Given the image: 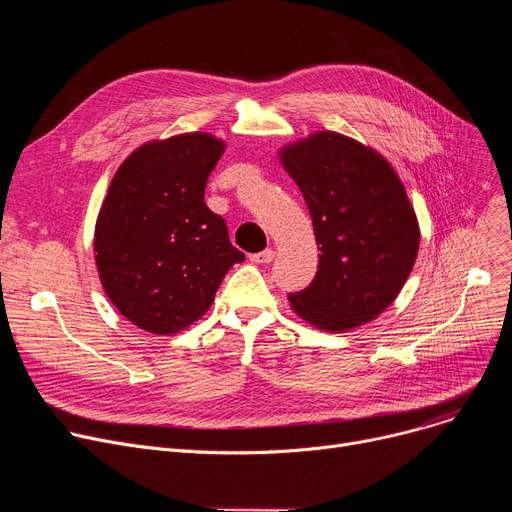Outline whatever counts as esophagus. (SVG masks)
Wrapping results in <instances>:
<instances>
[{
  "instance_id": "esophagus-1",
  "label": "esophagus",
  "mask_w": 512,
  "mask_h": 512,
  "mask_svg": "<svg viewBox=\"0 0 512 512\" xmlns=\"http://www.w3.org/2000/svg\"><path fill=\"white\" fill-rule=\"evenodd\" d=\"M274 257H276V253H274L272 249H265V251H261V253H253L249 259H251L253 263H270Z\"/></svg>"
}]
</instances>
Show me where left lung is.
<instances>
[{"instance_id": "8db88e82", "label": "left lung", "mask_w": 512, "mask_h": 512, "mask_svg": "<svg viewBox=\"0 0 512 512\" xmlns=\"http://www.w3.org/2000/svg\"><path fill=\"white\" fill-rule=\"evenodd\" d=\"M309 207L319 251L313 282L288 294L311 326L346 332L378 317L405 286L419 224L388 161L344 134L321 130L280 151Z\"/></svg>"}]
</instances>
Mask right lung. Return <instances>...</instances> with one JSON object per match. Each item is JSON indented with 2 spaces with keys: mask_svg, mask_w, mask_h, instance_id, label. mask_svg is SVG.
Masks as SVG:
<instances>
[{
  "mask_svg": "<svg viewBox=\"0 0 512 512\" xmlns=\"http://www.w3.org/2000/svg\"><path fill=\"white\" fill-rule=\"evenodd\" d=\"M224 141L188 132L132 151L112 178L95 224L103 290L134 326L176 334L211 307L224 276L245 261L205 184Z\"/></svg>",
  "mask_w": 512,
  "mask_h": 512,
  "instance_id": "obj_1",
  "label": "right lung"
}]
</instances>
